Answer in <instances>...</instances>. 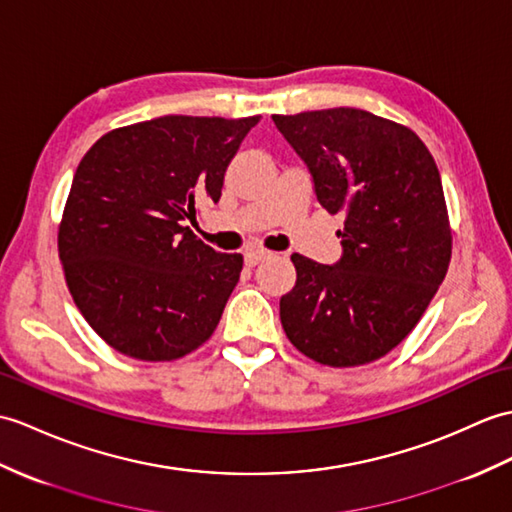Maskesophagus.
I'll return each mask as SVG.
<instances>
[{"instance_id":"obj_1","label":"esophagus","mask_w":512,"mask_h":512,"mask_svg":"<svg viewBox=\"0 0 512 512\" xmlns=\"http://www.w3.org/2000/svg\"><path fill=\"white\" fill-rule=\"evenodd\" d=\"M272 255H275V253L266 251V248H251V251H246L244 259H246V264H248V266H257L259 261H264V259L272 257Z\"/></svg>"}]
</instances>
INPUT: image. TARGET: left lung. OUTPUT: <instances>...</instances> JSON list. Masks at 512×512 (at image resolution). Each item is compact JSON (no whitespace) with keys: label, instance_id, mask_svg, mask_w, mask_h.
I'll return each instance as SVG.
<instances>
[{"label":"left lung","instance_id":"obj_1","mask_svg":"<svg viewBox=\"0 0 512 512\" xmlns=\"http://www.w3.org/2000/svg\"><path fill=\"white\" fill-rule=\"evenodd\" d=\"M272 120L310 168L320 205L344 213L336 266L292 255L296 285L279 303L285 336L325 366L384 358L417 327L449 268L434 157L408 126L349 106Z\"/></svg>","mask_w":512,"mask_h":512}]
</instances>
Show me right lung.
Returning a JSON list of instances; mask_svg holds the SVG:
<instances>
[{
    "mask_svg": "<svg viewBox=\"0 0 512 512\" xmlns=\"http://www.w3.org/2000/svg\"><path fill=\"white\" fill-rule=\"evenodd\" d=\"M259 115H165L115 128L82 157L58 224L71 299L109 347L144 362L196 351L240 281V253L185 227L218 202L224 172Z\"/></svg>",
    "mask_w": 512,
    "mask_h": 512,
    "instance_id": "add662e5",
    "label": "right lung"
}]
</instances>
